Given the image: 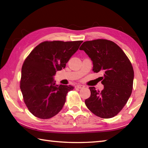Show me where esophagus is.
Masks as SVG:
<instances>
[{
  "mask_svg": "<svg viewBox=\"0 0 148 148\" xmlns=\"http://www.w3.org/2000/svg\"><path fill=\"white\" fill-rule=\"evenodd\" d=\"M84 86L83 85H77V86H75V88L76 89H82V88H84Z\"/></svg>",
  "mask_w": 148,
  "mask_h": 148,
  "instance_id": "1",
  "label": "esophagus"
}]
</instances>
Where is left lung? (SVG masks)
Listing matches in <instances>:
<instances>
[{
    "instance_id": "obj_1",
    "label": "left lung",
    "mask_w": 148,
    "mask_h": 148,
    "mask_svg": "<svg viewBox=\"0 0 148 148\" xmlns=\"http://www.w3.org/2000/svg\"><path fill=\"white\" fill-rule=\"evenodd\" d=\"M91 58L94 72H103L104 89L90 87L91 96L85 101L92 113L101 118L113 117L125 106L131 97L134 70L121 47L114 42L97 39L84 42L79 47Z\"/></svg>"
}]
</instances>
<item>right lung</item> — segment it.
Segmentation results:
<instances>
[{
  "label": "right lung",
  "instance_id": "right-lung-1",
  "mask_svg": "<svg viewBox=\"0 0 148 148\" xmlns=\"http://www.w3.org/2000/svg\"><path fill=\"white\" fill-rule=\"evenodd\" d=\"M83 41H45L36 46L25 60L20 89L30 112L49 119L61 111L68 92L74 87L56 85L53 76L64 69Z\"/></svg>",
  "mask_w": 148,
  "mask_h": 148
}]
</instances>
